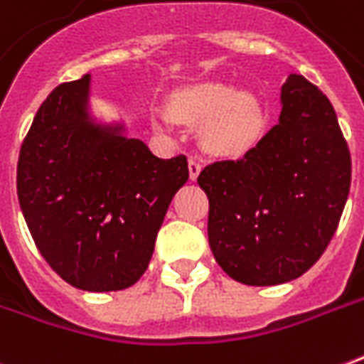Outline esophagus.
<instances>
[{"label":"esophagus","mask_w":364,"mask_h":364,"mask_svg":"<svg viewBox=\"0 0 364 364\" xmlns=\"http://www.w3.org/2000/svg\"><path fill=\"white\" fill-rule=\"evenodd\" d=\"M200 173V161L197 157H191L189 159V175H191V181H197V177Z\"/></svg>","instance_id":"obj_1"}]
</instances>
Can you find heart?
<instances>
[{
  "label": "heart",
  "mask_w": 364,
  "mask_h": 364,
  "mask_svg": "<svg viewBox=\"0 0 364 364\" xmlns=\"http://www.w3.org/2000/svg\"><path fill=\"white\" fill-rule=\"evenodd\" d=\"M177 118L204 122L205 146L223 156L242 154L260 129V104L252 94L236 92L232 86L220 82H200L183 88L171 100ZM165 122V120H159Z\"/></svg>",
  "instance_id": "heart-1"
}]
</instances>
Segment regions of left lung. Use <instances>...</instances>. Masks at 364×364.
Instances as JSON below:
<instances>
[{
    "label": "left lung",
    "mask_w": 364,
    "mask_h": 364,
    "mask_svg": "<svg viewBox=\"0 0 364 364\" xmlns=\"http://www.w3.org/2000/svg\"><path fill=\"white\" fill-rule=\"evenodd\" d=\"M279 120L238 161H217L197 183L208 197V244L246 286L306 274L335 235L350 187V154L317 86L289 75Z\"/></svg>",
    "instance_id": "obj_1"
}]
</instances>
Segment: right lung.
<instances>
[{"instance_id":"1","label":"right lung","mask_w":364,"mask_h":364,"mask_svg":"<svg viewBox=\"0 0 364 364\" xmlns=\"http://www.w3.org/2000/svg\"><path fill=\"white\" fill-rule=\"evenodd\" d=\"M92 76L41 104L17 164V197L43 258L70 286L118 291L147 270L187 157L161 159L122 120H98Z\"/></svg>"}]
</instances>
